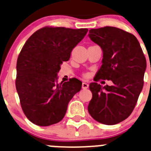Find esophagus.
<instances>
[{
    "label": "esophagus",
    "instance_id": "1",
    "mask_svg": "<svg viewBox=\"0 0 151 151\" xmlns=\"http://www.w3.org/2000/svg\"><path fill=\"white\" fill-rule=\"evenodd\" d=\"M88 86H89V85L86 83H83V84H82V88H83V89L88 88Z\"/></svg>",
    "mask_w": 151,
    "mask_h": 151
}]
</instances>
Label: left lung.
Returning <instances> with one entry per match:
<instances>
[{
    "instance_id": "obj_1",
    "label": "left lung",
    "mask_w": 151,
    "mask_h": 151,
    "mask_svg": "<svg viewBox=\"0 0 151 151\" xmlns=\"http://www.w3.org/2000/svg\"><path fill=\"white\" fill-rule=\"evenodd\" d=\"M88 36L103 53L96 77L113 83L111 86L89 85L92 99L88 111L102 124L119 123L132 113L142 90L146 59L137 37L122 29L112 26L93 29Z\"/></svg>"
}]
</instances>
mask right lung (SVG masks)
<instances>
[{
    "label": "right lung",
    "instance_id": "right-lung-1",
    "mask_svg": "<svg viewBox=\"0 0 151 151\" xmlns=\"http://www.w3.org/2000/svg\"><path fill=\"white\" fill-rule=\"evenodd\" d=\"M88 29L44 27L35 32L23 46L17 61L15 85L26 117L39 126L63 119L68 102L81 90L76 78L58 83V73Z\"/></svg>",
    "mask_w": 151,
    "mask_h": 151
}]
</instances>
